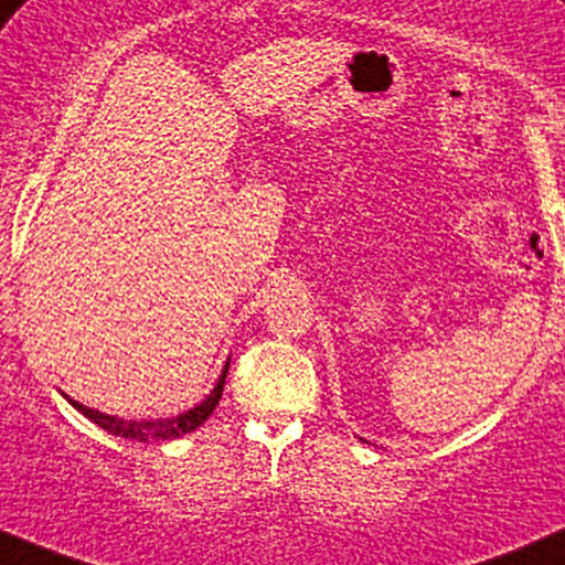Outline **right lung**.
I'll use <instances>...</instances> for the list:
<instances>
[{
  "instance_id": "right-lung-1",
  "label": "right lung",
  "mask_w": 565,
  "mask_h": 565,
  "mask_svg": "<svg viewBox=\"0 0 565 565\" xmlns=\"http://www.w3.org/2000/svg\"><path fill=\"white\" fill-rule=\"evenodd\" d=\"M226 373H230V365L224 367V373H221L218 384H215V390L211 392V395H207V401H202L198 408L186 411V414L175 416V419L125 422V419H117V416L100 414V411L87 408V405L72 401V397H68V403H72L77 411H82V414H85L87 419L98 424V427H104L106 433L125 437V440H138V443H146V440H173V437H181V435L192 433V429H198L200 424L213 414L215 405H218V401H221V392H224Z\"/></svg>"
}]
</instances>
